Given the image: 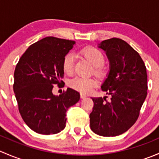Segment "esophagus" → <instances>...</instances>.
<instances>
[{"mask_svg":"<svg viewBox=\"0 0 159 159\" xmlns=\"http://www.w3.org/2000/svg\"><path fill=\"white\" fill-rule=\"evenodd\" d=\"M87 98V95H85V94H81V98L84 99V98Z\"/></svg>","mask_w":159,"mask_h":159,"instance_id":"obj_1","label":"esophagus"}]
</instances>
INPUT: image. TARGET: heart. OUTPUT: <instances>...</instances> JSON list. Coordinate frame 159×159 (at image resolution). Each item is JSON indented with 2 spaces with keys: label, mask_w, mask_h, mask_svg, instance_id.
Instances as JSON below:
<instances>
[{
  "label": "heart",
  "mask_w": 159,
  "mask_h": 159,
  "mask_svg": "<svg viewBox=\"0 0 159 159\" xmlns=\"http://www.w3.org/2000/svg\"><path fill=\"white\" fill-rule=\"evenodd\" d=\"M84 57L94 67V71L98 75H102L104 70L102 65L105 61V57L102 51L93 47H88L81 51ZM74 63L75 57L72 54H68L65 55L63 60V69L65 73L70 75L74 70ZM97 85L95 79L91 78H82L75 77L69 81V86L73 89L83 93L88 94Z\"/></svg>",
  "instance_id": "b5f03b06"
}]
</instances>
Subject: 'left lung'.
Returning <instances> with one entry per match:
<instances>
[{
  "instance_id": "obj_1",
  "label": "left lung",
  "mask_w": 159,
  "mask_h": 159,
  "mask_svg": "<svg viewBox=\"0 0 159 159\" xmlns=\"http://www.w3.org/2000/svg\"><path fill=\"white\" fill-rule=\"evenodd\" d=\"M98 48L109 61V72L101 88L111 99L91 98L90 125L98 135L113 137L127 131L139 118L147 96L146 68L139 53L123 40H105Z\"/></svg>"
}]
</instances>
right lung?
Returning a JSON list of instances; mask_svg holds the SVG:
<instances>
[{"label":"right lung","instance_id":"1","mask_svg":"<svg viewBox=\"0 0 159 159\" xmlns=\"http://www.w3.org/2000/svg\"><path fill=\"white\" fill-rule=\"evenodd\" d=\"M75 41L47 37L30 45L19 60L14 75V91L19 111L30 129L42 134H57L65 128L66 111L80 99L68 88L52 93L64 77L63 60Z\"/></svg>","mask_w":159,"mask_h":159}]
</instances>
